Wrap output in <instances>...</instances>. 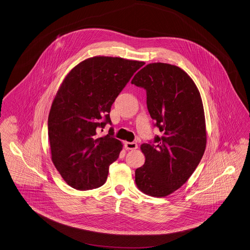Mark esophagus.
Masks as SVG:
<instances>
[{
  "label": "esophagus",
  "mask_w": 250,
  "mask_h": 250,
  "mask_svg": "<svg viewBox=\"0 0 250 250\" xmlns=\"http://www.w3.org/2000/svg\"><path fill=\"white\" fill-rule=\"evenodd\" d=\"M125 147L127 150H134L136 148H138V145L136 143H130V142H125Z\"/></svg>",
  "instance_id": "obj_1"
}]
</instances>
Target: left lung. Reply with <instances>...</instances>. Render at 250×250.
Instances as JSON below:
<instances>
[{
	"label": "left lung",
	"instance_id": "1",
	"mask_svg": "<svg viewBox=\"0 0 250 250\" xmlns=\"http://www.w3.org/2000/svg\"><path fill=\"white\" fill-rule=\"evenodd\" d=\"M131 83L146 89L148 112L162 133L141 146L146 162L136 169L135 182L142 192L165 197L189 179L205 153L202 98L188 73L169 63L146 65Z\"/></svg>",
	"mask_w": 250,
	"mask_h": 250
}]
</instances>
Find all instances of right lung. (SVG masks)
I'll list each match as a JSON object with an SVG mask.
<instances>
[{
  "mask_svg": "<svg viewBox=\"0 0 250 250\" xmlns=\"http://www.w3.org/2000/svg\"><path fill=\"white\" fill-rule=\"evenodd\" d=\"M144 62L97 56L83 61L64 78L48 116L51 159L71 188L88 190L102 187L109 166L122 150L111 125L116 98Z\"/></svg>",
  "mask_w": 250,
  "mask_h": 250,
  "instance_id": "right-lung-1",
  "label": "right lung"
}]
</instances>
